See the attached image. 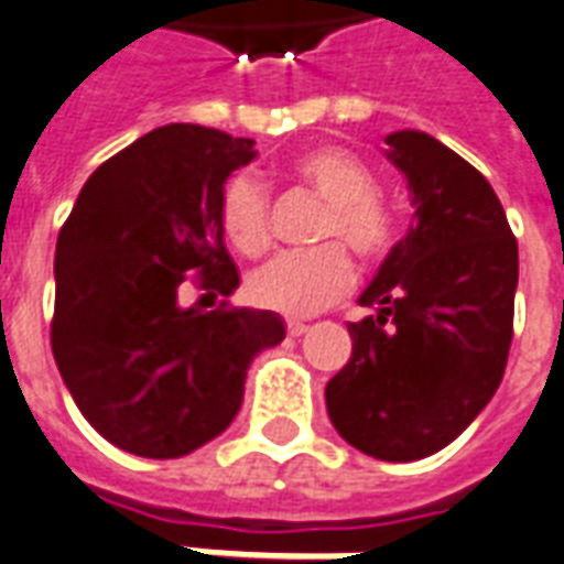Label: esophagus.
Returning <instances> with one entry per match:
<instances>
[{"instance_id":"obj_1","label":"esophagus","mask_w":564,"mask_h":564,"mask_svg":"<svg viewBox=\"0 0 564 564\" xmlns=\"http://www.w3.org/2000/svg\"><path fill=\"white\" fill-rule=\"evenodd\" d=\"M304 330H307V325H304V322H295V319L286 322V334H290V337H301Z\"/></svg>"}]
</instances>
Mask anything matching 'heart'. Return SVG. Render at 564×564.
Here are the masks:
<instances>
[{
    "mask_svg": "<svg viewBox=\"0 0 564 564\" xmlns=\"http://www.w3.org/2000/svg\"><path fill=\"white\" fill-rule=\"evenodd\" d=\"M292 174L328 204L322 239H339L360 263H381L399 234L397 213L376 195L372 167L351 150L313 148L292 162ZM221 230L236 251L260 257L272 242L269 195L253 174H234L218 204ZM355 278L351 260L337 245L311 253H281L248 278L257 307L283 316H311L346 295Z\"/></svg>",
    "mask_w": 564,
    "mask_h": 564,
    "instance_id": "heart-1",
    "label": "heart"
}]
</instances>
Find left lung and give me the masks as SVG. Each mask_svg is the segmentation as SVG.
<instances>
[{
	"mask_svg": "<svg viewBox=\"0 0 564 564\" xmlns=\"http://www.w3.org/2000/svg\"><path fill=\"white\" fill-rule=\"evenodd\" d=\"M414 221L349 322L351 358L325 387L343 441L381 462L444 449L479 416L506 372L518 239L491 183L425 132L387 135Z\"/></svg>",
	"mask_w": 564,
	"mask_h": 564,
	"instance_id": "8db88e82",
	"label": "left lung"
}]
</instances>
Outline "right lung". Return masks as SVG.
I'll list each match as a JSON object with an SVG mask.
<instances>
[{
	"mask_svg": "<svg viewBox=\"0 0 564 564\" xmlns=\"http://www.w3.org/2000/svg\"><path fill=\"white\" fill-rule=\"evenodd\" d=\"M253 139L167 123L102 162L55 245L53 355L82 416L141 458H180L234 423L278 313L180 307L188 281L230 295L218 204Z\"/></svg>",
	"mask_w": 564,
	"mask_h": 564,
	"instance_id": "add662e5",
	"label": "right lung"
}]
</instances>
